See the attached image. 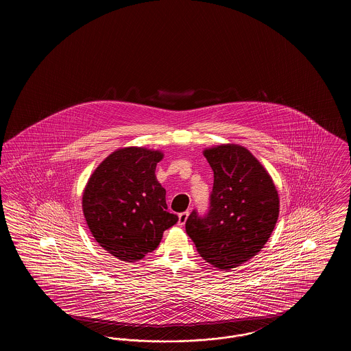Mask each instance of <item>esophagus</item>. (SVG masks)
<instances>
[{"mask_svg":"<svg viewBox=\"0 0 351 351\" xmlns=\"http://www.w3.org/2000/svg\"><path fill=\"white\" fill-rule=\"evenodd\" d=\"M188 216H189V212H183V213H180V215H179L178 225H179V226H184V223H185V222H186V219H188Z\"/></svg>","mask_w":351,"mask_h":351,"instance_id":"1","label":"esophagus"}]
</instances>
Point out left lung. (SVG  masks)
<instances>
[{
	"instance_id": "obj_1",
	"label": "left lung",
	"mask_w": 351,
	"mask_h": 351,
	"mask_svg": "<svg viewBox=\"0 0 351 351\" xmlns=\"http://www.w3.org/2000/svg\"><path fill=\"white\" fill-rule=\"evenodd\" d=\"M215 182L209 209L193 210L185 230L201 258L229 269L256 255L279 217V196L267 171L242 146L221 145L204 151Z\"/></svg>"
}]
</instances>
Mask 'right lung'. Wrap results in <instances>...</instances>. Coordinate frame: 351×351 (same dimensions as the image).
I'll return each instance as SVG.
<instances>
[{
  "label": "right lung",
  "instance_id": "1",
  "mask_svg": "<svg viewBox=\"0 0 351 351\" xmlns=\"http://www.w3.org/2000/svg\"><path fill=\"white\" fill-rule=\"evenodd\" d=\"M160 151L126 147L110 154L84 189L88 228L104 250L136 262L155 250L179 217L168 212L166 189L156 180Z\"/></svg>",
  "mask_w": 351,
  "mask_h": 351
}]
</instances>
